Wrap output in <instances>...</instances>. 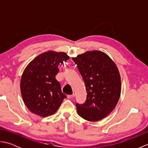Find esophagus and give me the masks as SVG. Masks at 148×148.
Returning a JSON list of instances; mask_svg holds the SVG:
<instances>
[{"mask_svg": "<svg viewBox=\"0 0 148 148\" xmlns=\"http://www.w3.org/2000/svg\"><path fill=\"white\" fill-rule=\"evenodd\" d=\"M74 96H75L74 94H72V95H67V98L68 99H72V98H74Z\"/></svg>", "mask_w": 148, "mask_h": 148, "instance_id": "34e87169", "label": "esophagus"}]
</instances>
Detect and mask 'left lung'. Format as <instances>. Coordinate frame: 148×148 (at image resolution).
I'll list each match as a JSON object with an SVG mask.
<instances>
[{
	"mask_svg": "<svg viewBox=\"0 0 148 148\" xmlns=\"http://www.w3.org/2000/svg\"><path fill=\"white\" fill-rule=\"evenodd\" d=\"M83 77L86 100L76 103L81 118L97 121L106 118L114 109L121 93V78L111 58L99 51H88L72 58Z\"/></svg>",
	"mask_w": 148,
	"mask_h": 148,
	"instance_id": "obj_1",
	"label": "left lung"
}]
</instances>
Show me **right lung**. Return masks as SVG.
Returning a JSON list of instances; mask_svg holds the SVG:
<instances>
[{"mask_svg": "<svg viewBox=\"0 0 148 148\" xmlns=\"http://www.w3.org/2000/svg\"><path fill=\"white\" fill-rule=\"evenodd\" d=\"M69 58L64 52L49 51L37 56L25 69L21 93L25 104L32 113L41 117L51 116L67 98L55 76L58 65Z\"/></svg>", "mask_w": 148, "mask_h": 148, "instance_id": "1", "label": "right lung"}]
</instances>
